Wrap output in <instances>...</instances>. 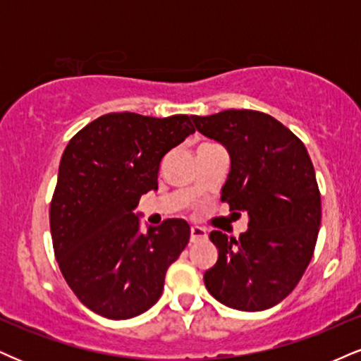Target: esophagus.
I'll return each instance as SVG.
<instances>
[{
	"mask_svg": "<svg viewBox=\"0 0 361 361\" xmlns=\"http://www.w3.org/2000/svg\"><path fill=\"white\" fill-rule=\"evenodd\" d=\"M207 238V230L202 228V227H195L190 228V240L192 242H198V240H205Z\"/></svg>",
	"mask_w": 361,
	"mask_h": 361,
	"instance_id": "34e87169",
	"label": "esophagus"
}]
</instances>
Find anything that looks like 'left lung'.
<instances>
[{"mask_svg":"<svg viewBox=\"0 0 361 361\" xmlns=\"http://www.w3.org/2000/svg\"><path fill=\"white\" fill-rule=\"evenodd\" d=\"M192 119L230 154L222 202L249 215L238 238L210 233L219 260L203 281L225 306L269 310L293 293L318 240L321 195L310 154L296 134L264 112L228 109Z\"/></svg>","mask_w":361,"mask_h":361,"instance_id":"8db88e82","label":"left lung"}]
</instances>
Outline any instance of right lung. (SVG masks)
I'll list each match as a JSON object with an SVG mask.
<instances>
[{
    "instance_id": "obj_1",
    "label": "right lung",
    "mask_w": 361,
    "mask_h": 361,
    "mask_svg": "<svg viewBox=\"0 0 361 361\" xmlns=\"http://www.w3.org/2000/svg\"><path fill=\"white\" fill-rule=\"evenodd\" d=\"M193 133L186 114L111 112L68 141L50 202L51 242L68 288L90 311L129 319L161 296L190 225L168 219L141 233L134 208L158 188L163 156Z\"/></svg>"
}]
</instances>
